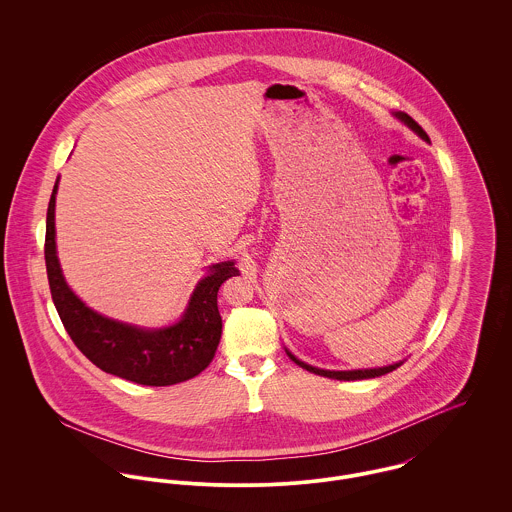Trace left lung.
<instances>
[{"mask_svg": "<svg viewBox=\"0 0 512 512\" xmlns=\"http://www.w3.org/2000/svg\"><path fill=\"white\" fill-rule=\"evenodd\" d=\"M394 116H396V118H400V120H402V122H404L412 132H416L422 140L430 142L428 134L422 130V126H420L414 118H410V116H408V114H404V112H396ZM286 353H288V357L292 359L295 365H299L301 368H305V370L313 372V374L327 376V378H335V380H365V378H376V376H382V374H386V372H392V370H396L398 366L402 365V363H396V365L380 366V368H361V370H325V368L305 365L303 361L295 359L290 351H286Z\"/></svg>", "mask_w": 512, "mask_h": 512, "instance_id": "1", "label": "left lung"}]
</instances>
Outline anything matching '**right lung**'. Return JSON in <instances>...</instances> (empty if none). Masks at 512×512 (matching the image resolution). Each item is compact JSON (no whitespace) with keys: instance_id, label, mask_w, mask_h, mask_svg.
<instances>
[{"instance_id":"obj_1","label":"right lung","mask_w":512,"mask_h":512,"mask_svg":"<svg viewBox=\"0 0 512 512\" xmlns=\"http://www.w3.org/2000/svg\"><path fill=\"white\" fill-rule=\"evenodd\" d=\"M47 209L45 264L53 303L78 351L92 363L114 376L144 386H169L185 382L211 365L222 333L217 293L224 280L238 274L234 262L213 264L189 299V305L175 325L163 329H142L130 323L108 319L86 307L67 286L55 244V197Z\"/></svg>"}]
</instances>
